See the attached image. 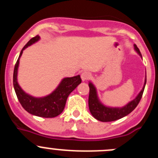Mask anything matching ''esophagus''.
I'll list each match as a JSON object with an SVG mask.
<instances>
[{"label": "esophagus", "instance_id": "1", "mask_svg": "<svg viewBox=\"0 0 158 158\" xmlns=\"http://www.w3.org/2000/svg\"><path fill=\"white\" fill-rule=\"evenodd\" d=\"M81 77L82 81H87L90 77V73L88 72H83L81 74Z\"/></svg>", "mask_w": 158, "mask_h": 158}]
</instances>
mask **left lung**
<instances>
[{
    "label": "left lung",
    "instance_id": "8db88e82",
    "mask_svg": "<svg viewBox=\"0 0 158 158\" xmlns=\"http://www.w3.org/2000/svg\"><path fill=\"white\" fill-rule=\"evenodd\" d=\"M135 50L138 54L142 57L140 51L136 45H134ZM146 83V79H145L144 86L141 90L140 93L138 94V96L122 107H107L104 105L100 101L98 98V95L96 92V89L92 82H89V111L93 115V116L97 120L101 121V122H111V121H115L117 119L126 116L128 114L134 111L137 105L139 104L141 98H142L143 92H144L145 86Z\"/></svg>",
    "mask_w": 158,
    "mask_h": 158
}]
</instances>
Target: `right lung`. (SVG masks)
<instances>
[{
    "mask_svg": "<svg viewBox=\"0 0 158 158\" xmlns=\"http://www.w3.org/2000/svg\"><path fill=\"white\" fill-rule=\"evenodd\" d=\"M40 39V37L39 35L31 39L20 51L19 56L14 68L13 86L19 103L27 112L33 115L43 118H54L58 116L63 111L68 96L77 87L78 85L81 83V79L80 75L73 77L63 78L54 91L48 96L40 98L34 97L25 93L19 85L17 81L19 58L23 54V50L39 41Z\"/></svg>",
    "mask_w": 158,
    "mask_h": 158,
    "instance_id": "1",
    "label": "right lung"
}]
</instances>
